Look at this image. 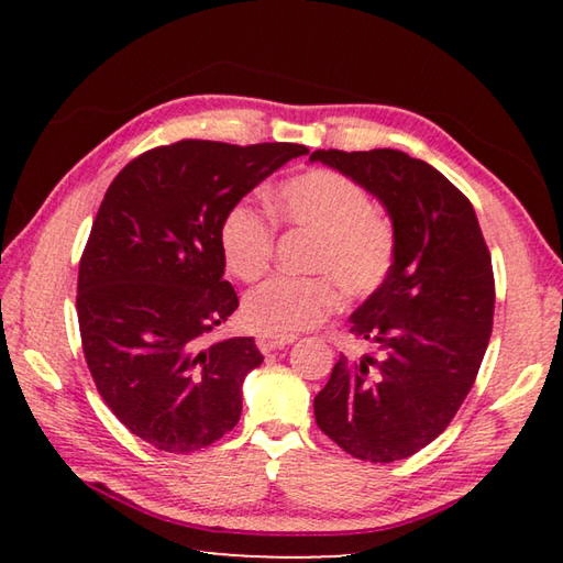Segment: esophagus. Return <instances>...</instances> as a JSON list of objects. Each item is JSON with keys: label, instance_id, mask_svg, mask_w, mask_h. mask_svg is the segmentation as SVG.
Here are the masks:
<instances>
[{"label": "esophagus", "instance_id": "obj_1", "mask_svg": "<svg viewBox=\"0 0 563 563\" xmlns=\"http://www.w3.org/2000/svg\"><path fill=\"white\" fill-rule=\"evenodd\" d=\"M295 338H278V335H261L255 338V345H258V350L261 352H273V350H280V347H285V345H290Z\"/></svg>", "mask_w": 563, "mask_h": 563}]
</instances>
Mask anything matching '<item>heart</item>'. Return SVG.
<instances>
[{"mask_svg": "<svg viewBox=\"0 0 563 563\" xmlns=\"http://www.w3.org/2000/svg\"><path fill=\"white\" fill-rule=\"evenodd\" d=\"M273 206L280 223L316 235L308 268L318 275H278L247 292V328L292 338L338 310L340 288L352 298H367L387 283L397 261V228L355 180L330 168L305 170L275 188ZM218 243L225 268L238 280L253 283L271 268L275 223L243 198L225 211Z\"/></svg>", "mask_w": 563, "mask_h": 563, "instance_id": "1", "label": "heart"}]
</instances>
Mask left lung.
I'll use <instances>...</instances> for the list:
<instances>
[{
	"instance_id": "left-lung-1",
	"label": "left lung",
	"mask_w": 563,
	"mask_h": 563,
	"mask_svg": "<svg viewBox=\"0 0 563 563\" xmlns=\"http://www.w3.org/2000/svg\"><path fill=\"white\" fill-rule=\"evenodd\" d=\"M310 161L367 188L397 228L393 273L350 318L377 357L340 355L316 422L355 460H405L450 427L479 373L494 320L489 247L470 198L424 161L395 148Z\"/></svg>"
}]
</instances>
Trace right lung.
Listing matches in <instances>:
<instances>
[{"label":"right lung","mask_w":563,"mask_h":563,"mask_svg":"<svg viewBox=\"0 0 563 563\" xmlns=\"http://www.w3.org/2000/svg\"><path fill=\"white\" fill-rule=\"evenodd\" d=\"M305 154L184 139L129 161L103 196L76 285L84 357L119 422L161 452L203 450L241 419V385L263 355L253 338L206 347L238 308L218 228Z\"/></svg>","instance_id":"right-lung-1"}]
</instances>
